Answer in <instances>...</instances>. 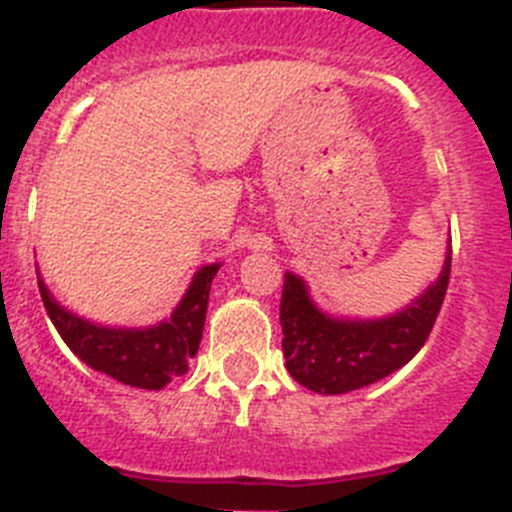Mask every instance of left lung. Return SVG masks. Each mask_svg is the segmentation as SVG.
Listing matches in <instances>:
<instances>
[{
    "label": "left lung",
    "instance_id": "obj_1",
    "mask_svg": "<svg viewBox=\"0 0 512 512\" xmlns=\"http://www.w3.org/2000/svg\"><path fill=\"white\" fill-rule=\"evenodd\" d=\"M449 270L451 245H446L439 278L403 308L372 319L324 311L301 275L285 273L280 326L290 377L313 393L342 395L408 365L434 329Z\"/></svg>",
    "mask_w": 512,
    "mask_h": 512
}]
</instances>
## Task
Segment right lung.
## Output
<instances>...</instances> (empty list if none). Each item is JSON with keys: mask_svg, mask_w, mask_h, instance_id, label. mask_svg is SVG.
<instances>
[{"mask_svg": "<svg viewBox=\"0 0 512 512\" xmlns=\"http://www.w3.org/2000/svg\"><path fill=\"white\" fill-rule=\"evenodd\" d=\"M219 267L222 262L199 267L173 313L150 326L94 324L55 301L40 278V270L38 285L50 321L81 362L132 388L160 390L173 377L186 375L188 359L199 352L211 280L219 273Z\"/></svg>", "mask_w": 512, "mask_h": 512, "instance_id": "1", "label": "right lung"}]
</instances>
